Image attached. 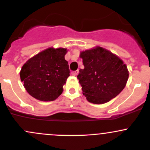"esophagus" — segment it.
Returning <instances> with one entry per match:
<instances>
[{
	"label": "esophagus",
	"instance_id": "34e87169",
	"mask_svg": "<svg viewBox=\"0 0 150 150\" xmlns=\"http://www.w3.org/2000/svg\"><path fill=\"white\" fill-rule=\"evenodd\" d=\"M79 73V70H76V71H74V72H72V75H74V76H77Z\"/></svg>",
	"mask_w": 150,
	"mask_h": 150
}]
</instances>
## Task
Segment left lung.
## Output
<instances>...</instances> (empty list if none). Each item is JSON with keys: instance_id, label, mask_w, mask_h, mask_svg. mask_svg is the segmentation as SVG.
<instances>
[{"instance_id": "8db88e82", "label": "left lung", "mask_w": 150, "mask_h": 150, "mask_svg": "<svg viewBox=\"0 0 150 150\" xmlns=\"http://www.w3.org/2000/svg\"><path fill=\"white\" fill-rule=\"evenodd\" d=\"M80 57L84 69L77 77L88 102L104 104L123 90L129 72L120 57L100 46L81 51Z\"/></svg>"}]
</instances>
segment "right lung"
Masks as SVG:
<instances>
[{"instance_id": "1", "label": "right lung", "mask_w": 150, "mask_h": 150, "mask_svg": "<svg viewBox=\"0 0 150 150\" xmlns=\"http://www.w3.org/2000/svg\"><path fill=\"white\" fill-rule=\"evenodd\" d=\"M67 52V48H48L24 64L19 72L20 79L30 96L50 102L62 94L69 76L68 62L64 59Z\"/></svg>"}]
</instances>
